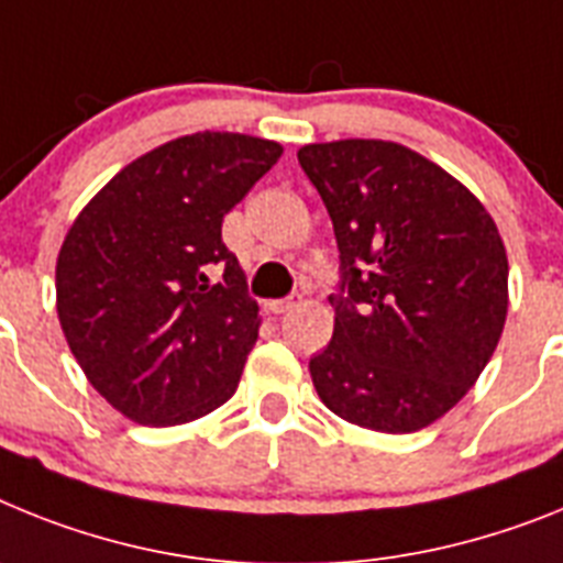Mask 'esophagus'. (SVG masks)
<instances>
[{"label":"esophagus","mask_w":563,"mask_h":563,"mask_svg":"<svg viewBox=\"0 0 563 563\" xmlns=\"http://www.w3.org/2000/svg\"><path fill=\"white\" fill-rule=\"evenodd\" d=\"M295 306H297V297H286V300L268 302V311H272V314H286V311H291Z\"/></svg>","instance_id":"obj_1"}]
</instances>
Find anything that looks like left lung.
I'll return each instance as SVG.
<instances>
[{
  "label": "left lung",
  "instance_id": "obj_1",
  "mask_svg": "<svg viewBox=\"0 0 563 563\" xmlns=\"http://www.w3.org/2000/svg\"><path fill=\"white\" fill-rule=\"evenodd\" d=\"M340 249L334 336L309 371L325 408L379 433L444 417L490 363L507 252L471 189L394 141L306 144Z\"/></svg>",
  "mask_w": 563,
  "mask_h": 563
}]
</instances>
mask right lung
I'll use <instances>...</instances> for the list:
<instances>
[{
	"label": "right lung",
	"instance_id": "obj_1",
	"mask_svg": "<svg viewBox=\"0 0 563 563\" xmlns=\"http://www.w3.org/2000/svg\"><path fill=\"white\" fill-rule=\"evenodd\" d=\"M277 141L195 133L126 164L56 261V311L101 397L139 424H184L241 383L261 317L223 214L277 164Z\"/></svg>",
	"mask_w": 563,
	"mask_h": 563
}]
</instances>
